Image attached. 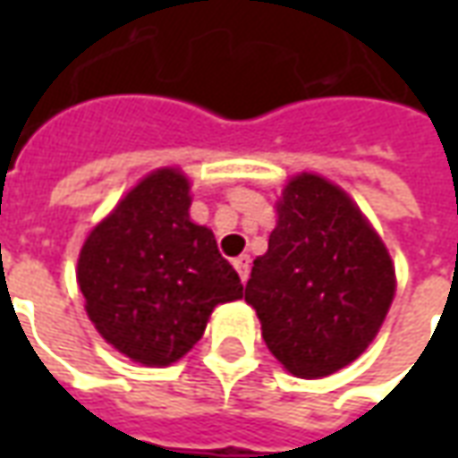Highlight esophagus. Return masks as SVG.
Here are the masks:
<instances>
[{
  "instance_id": "1",
  "label": "esophagus",
  "mask_w": 458,
  "mask_h": 458,
  "mask_svg": "<svg viewBox=\"0 0 458 458\" xmlns=\"http://www.w3.org/2000/svg\"><path fill=\"white\" fill-rule=\"evenodd\" d=\"M233 265H235L240 279H242V284H245V282H248V277H250V258H248V255H240V258L233 259Z\"/></svg>"
}]
</instances>
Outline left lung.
Wrapping results in <instances>:
<instances>
[{"label":"left lung","instance_id":"obj_1","mask_svg":"<svg viewBox=\"0 0 458 458\" xmlns=\"http://www.w3.org/2000/svg\"><path fill=\"white\" fill-rule=\"evenodd\" d=\"M393 297V259L348 193L317 174L289 181L245 287L279 363L309 380L353 363Z\"/></svg>","mask_w":458,"mask_h":458}]
</instances>
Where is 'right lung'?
Wrapping results in <instances>:
<instances>
[{
  "label": "right lung",
  "mask_w": 458,
  "mask_h": 458,
  "mask_svg": "<svg viewBox=\"0 0 458 458\" xmlns=\"http://www.w3.org/2000/svg\"><path fill=\"white\" fill-rule=\"evenodd\" d=\"M189 191L179 169L151 171L95 225L78 258L98 334L141 365L176 363L213 309L242 297L213 233L191 223Z\"/></svg>",
  "instance_id": "obj_1"
}]
</instances>
